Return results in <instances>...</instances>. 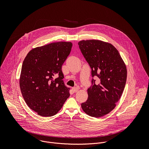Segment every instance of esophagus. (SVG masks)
<instances>
[{
    "instance_id": "1",
    "label": "esophagus",
    "mask_w": 149,
    "mask_h": 149,
    "mask_svg": "<svg viewBox=\"0 0 149 149\" xmlns=\"http://www.w3.org/2000/svg\"><path fill=\"white\" fill-rule=\"evenodd\" d=\"M78 91H79V88H77V87L72 88V91L73 92H77Z\"/></svg>"
}]
</instances>
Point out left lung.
<instances>
[{
    "instance_id": "obj_1",
    "label": "left lung",
    "mask_w": 149,
    "mask_h": 149,
    "mask_svg": "<svg viewBox=\"0 0 149 149\" xmlns=\"http://www.w3.org/2000/svg\"><path fill=\"white\" fill-rule=\"evenodd\" d=\"M79 48L91 68L92 77L99 79L88 89V100L81 104L85 113L99 118L110 112L116 106L125 89L127 69L118 50L111 43L99 40H83Z\"/></svg>"
}]
</instances>
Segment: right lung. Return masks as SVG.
I'll use <instances>...</instances> for the list:
<instances>
[{
    "label": "right lung",
    "mask_w": 149,
    "mask_h": 149,
    "mask_svg": "<svg viewBox=\"0 0 149 149\" xmlns=\"http://www.w3.org/2000/svg\"><path fill=\"white\" fill-rule=\"evenodd\" d=\"M72 47L70 42L49 43L30 50L22 66L19 85L27 105L38 115L56 114L69 97L62 66Z\"/></svg>",
    "instance_id": "add662e5"
}]
</instances>
